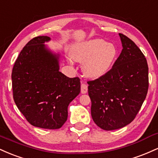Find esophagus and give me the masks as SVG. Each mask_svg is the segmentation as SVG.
Returning <instances> with one entry per match:
<instances>
[{"instance_id": "esophagus-1", "label": "esophagus", "mask_w": 158, "mask_h": 158, "mask_svg": "<svg viewBox=\"0 0 158 158\" xmlns=\"http://www.w3.org/2000/svg\"><path fill=\"white\" fill-rule=\"evenodd\" d=\"M88 92V85L81 83V94H86Z\"/></svg>"}]
</instances>
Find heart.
<instances>
[{
    "instance_id": "obj_1",
    "label": "heart",
    "mask_w": 158,
    "mask_h": 158,
    "mask_svg": "<svg viewBox=\"0 0 158 158\" xmlns=\"http://www.w3.org/2000/svg\"><path fill=\"white\" fill-rule=\"evenodd\" d=\"M117 47L104 39H94L77 43L72 47L70 54L74 60L82 63L85 75L99 78L108 73L117 59ZM72 62V59H70Z\"/></svg>"
}]
</instances>
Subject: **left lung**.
I'll use <instances>...</instances> for the list:
<instances>
[{"label": "left lung", "mask_w": 158, "mask_h": 158, "mask_svg": "<svg viewBox=\"0 0 158 158\" xmlns=\"http://www.w3.org/2000/svg\"><path fill=\"white\" fill-rule=\"evenodd\" d=\"M123 50L108 73L88 81L94 123L106 131L118 129L135 119L148 88L146 59L129 38L119 33Z\"/></svg>", "instance_id": "left-lung-1"}]
</instances>
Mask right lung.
Here are the masks:
<instances>
[{"label":"right lung","mask_w":158,"mask_h":158,"mask_svg":"<svg viewBox=\"0 0 158 158\" xmlns=\"http://www.w3.org/2000/svg\"><path fill=\"white\" fill-rule=\"evenodd\" d=\"M48 36L30 40L12 68L13 99L30 124L48 129L60 128L68 119V107L80 93L79 77L59 71V55L44 43Z\"/></svg>","instance_id":"add662e5"}]
</instances>
